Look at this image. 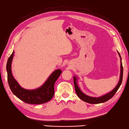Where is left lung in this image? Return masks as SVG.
Masks as SVG:
<instances>
[{
	"mask_svg": "<svg viewBox=\"0 0 129 129\" xmlns=\"http://www.w3.org/2000/svg\"><path fill=\"white\" fill-rule=\"evenodd\" d=\"M119 55L120 57V58H121V72H120V78L119 82L118 83V85H116V87L114 88V89L111 91V92L106 94V95L104 96L99 97V98H93V97H91L89 96L86 95L85 94H84V93H83L82 92L81 90L79 89L78 85H77V82H76V81H77L76 77H74L73 82H74V87H75L76 92L77 94V95L78 96V97L80 99L82 100L83 101L88 103H90V104H99V103H104L109 101V100L114 95H115V94L116 93V91H118V89L119 88L120 86V85L121 84L122 81V76H123V67H122V62H121V58L119 53Z\"/></svg>",
	"mask_w": 129,
	"mask_h": 129,
	"instance_id": "obj_1",
	"label": "left lung"
}]
</instances>
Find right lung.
Segmentation results:
<instances>
[{"label": "right lung", "mask_w": 129, "mask_h": 129, "mask_svg": "<svg viewBox=\"0 0 129 129\" xmlns=\"http://www.w3.org/2000/svg\"><path fill=\"white\" fill-rule=\"evenodd\" d=\"M14 53V51L9 57L7 64L8 84L13 93L19 99L28 104H41L50 101L55 94L54 85L62 71L60 70L54 71L40 88L35 90L25 89L20 86L11 73V64Z\"/></svg>", "instance_id": "add662e5"}]
</instances>
